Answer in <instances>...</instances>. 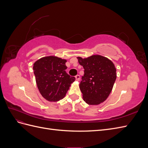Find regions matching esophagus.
<instances>
[{
    "mask_svg": "<svg viewBox=\"0 0 148 148\" xmlns=\"http://www.w3.org/2000/svg\"><path fill=\"white\" fill-rule=\"evenodd\" d=\"M79 79H80L79 75H77V76H76V77H75V79H76V81H79Z\"/></svg>",
    "mask_w": 148,
    "mask_h": 148,
    "instance_id": "1",
    "label": "esophagus"
}]
</instances>
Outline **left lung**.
I'll list each match as a JSON object with an SVG mask.
<instances>
[{"label": "left lung", "instance_id": "obj_1", "mask_svg": "<svg viewBox=\"0 0 148 148\" xmlns=\"http://www.w3.org/2000/svg\"><path fill=\"white\" fill-rule=\"evenodd\" d=\"M77 58L84 69L79 84L83 99L89 105H99L112 90L117 78L115 65L108 58L100 55Z\"/></svg>", "mask_w": 148, "mask_h": 148}]
</instances>
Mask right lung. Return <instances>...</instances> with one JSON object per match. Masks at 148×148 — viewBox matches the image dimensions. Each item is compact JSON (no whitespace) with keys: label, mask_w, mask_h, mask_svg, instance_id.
Masks as SVG:
<instances>
[{"label":"right lung","mask_w":148,"mask_h":148,"mask_svg":"<svg viewBox=\"0 0 148 148\" xmlns=\"http://www.w3.org/2000/svg\"><path fill=\"white\" fill-rule=\"evenodd\" d=\"M66 60L46 56L36 61L33 70L36 83L42 96L49 102H56L65 96L75 80L66 73Z\"/></svg>","instance_id":"obj_1"}]
</instances>
